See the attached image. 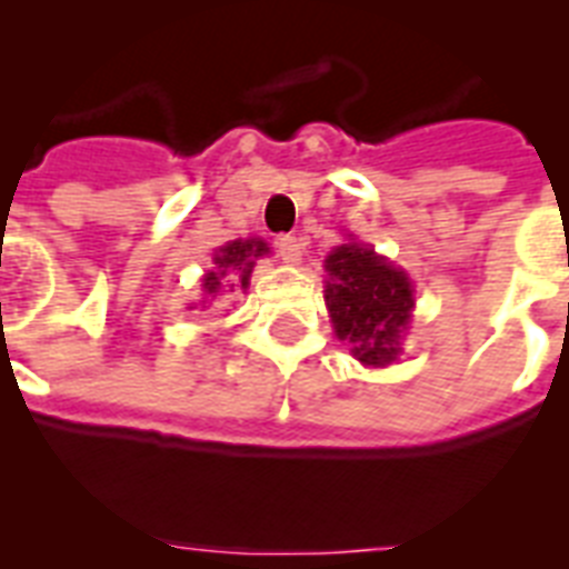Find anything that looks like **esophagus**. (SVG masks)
<instances>
[{"label":"esophagus","instance_id":"1","mask_svg":"<svg viewBox=\"0 0 569 569\" xmlns=\"http://www.w3.org/2000/svg\"><path fill=\"white\" fill-rule=\"evenodd\" d=\"M277 253H280V259H283V262H289V266H298L303 257L301 239H295V236H283V239H277Z\"/></svg>","mask_w":569,"mask_h":569}]
</instances>
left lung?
Returning <instances> with one entry per match:
<instances>
[{"instance_id":"left-lung-1","label":"left lung","mask_w":569,"mask_h":569,"mask_svg":"<svg viewBox=\"0 0 569 569\" xmlns=\"http://www.w3.org/2000/svg\"><path fill=\"white\" fill-rule=\"evenodd\" d=\"M325 271L333 333L351 346V355L363 366L396 363L413 310L410 277L357 241L339 244L325 259Z\"/></svg>"}]
</instances>
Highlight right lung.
I'll list each match as a JSON object with an SVG mask.
<instances>
[{
  "instance_id": "obj_1",
  "label": "right lung",
  "mask_w": 569,
  "mask_h": 569,
  "mask_svg": "<svg viewBox=\"0 0 569 569\" xmlns=\"http://www.w3.org/2000/svg\"><path fill=\"white\" fill-rule=\"evenodd\" d=\"M268 244L262 239H236L227 241L223 248H218V253L212 257L214 268L206 271L203 277V295L206 298H214V295L223 289V277H230V289H248L250 286V271L257 266L259 257H266Z\"/></svg>"
}]
</instances>
